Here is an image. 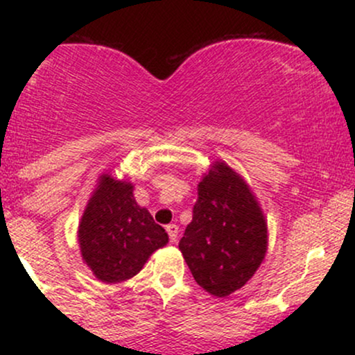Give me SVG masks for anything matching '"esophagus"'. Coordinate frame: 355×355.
I'll return each mask as SVG.
<instances>
[{
    "label": "esophagus",
    "mask_w": 355,
    "mask_h": 355,
    "mask_svg": "<svg viewBox=\"0 0 355 355\" xmlns=\"http://www.w3.org/2000/svg\"><path fill=\"white\" fill-rule=\"evenodd\" d=\"M166 234H168L170 242H177L178 225H175V223H170V225H166Z\"/></svg>",
    "instance_id": "obj_1"
}]
</instances>
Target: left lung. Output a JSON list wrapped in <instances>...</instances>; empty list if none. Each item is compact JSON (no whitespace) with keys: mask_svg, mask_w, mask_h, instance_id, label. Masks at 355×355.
<instances>
[{"mask_svg":"<svg viewBox=\"0 0 355 355\" xmlns=\"http://www.w3.org/2000/svg\"><path fill=\"white\" fill-rule=\"evenodd\" d=\"M178 248L195 282L215 297L242 288L266 259V217L250 187L225 162L203 173Z\"/></svg>","mask_w":355,"mask_h":355,"instance_id":"8db88e82","label":"left lung"}]
</instances>
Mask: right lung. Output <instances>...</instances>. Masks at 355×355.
<instances>
[{
	"instance_id": "obj_1",
	"label": "right lung",
	"mask_w": 355,
	"mask_h": 355,
	"mask_svg": "<svg viewBox=\"0 0 355 355\" xmlns=\"http://www.w3.org/2000/svg\"><path fill=\"white\" fill-rule=\"evenodd\" d=\"M83 262L105 284L132 279L148 257L168 243L164 227L133 197L130 182L103 173L78 227Z\"/></svg>"
}]
</instances>
